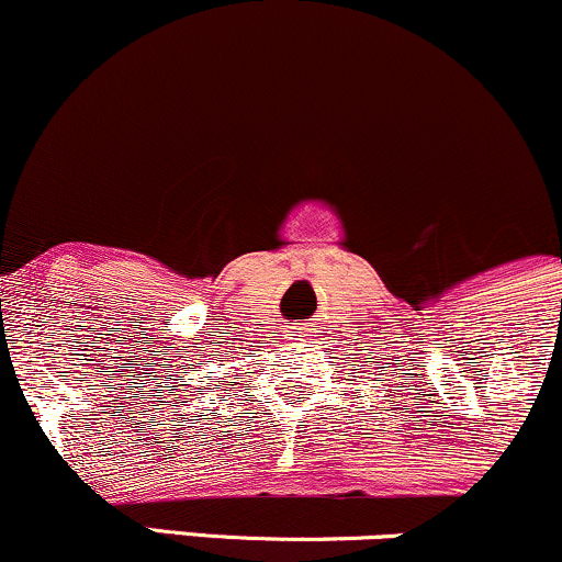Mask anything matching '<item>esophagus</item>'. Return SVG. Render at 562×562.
I'll return each mask as SVG.
<instances>
[{
	"mask_svg": "<svg viewBox=\"0 0 562 562\" xmlns=\"http://www.w3.org/2000/svg\"><path fill=\"white\" fill-rule=\"evenodd\" d=\"M308 333H312V325H308V322H290L285 330V335H290V340H303Z\"/></svg>",
	"mask_w": 562,
	"mask_h": 562,
	"instance_id": "esophagus-1",
	"label": "esophagus"
}]
</instances>
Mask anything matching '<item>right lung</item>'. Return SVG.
Here are the masks:
<instances>
[{
	"label": "right lung",
	"instance_id": "obj_1",
	"mask_svg": "<svg viewBox=\"0 0 562 562\" xmlns=\"http://www.w3.org/2000/svg\"><path fill=\"white\" fill-rule=\"evenodd\" d=\"M187 406H190V404H187Z\"/></svg>",
	"mask_w": 562,
	"mask_h": 562
}]
</instances>
